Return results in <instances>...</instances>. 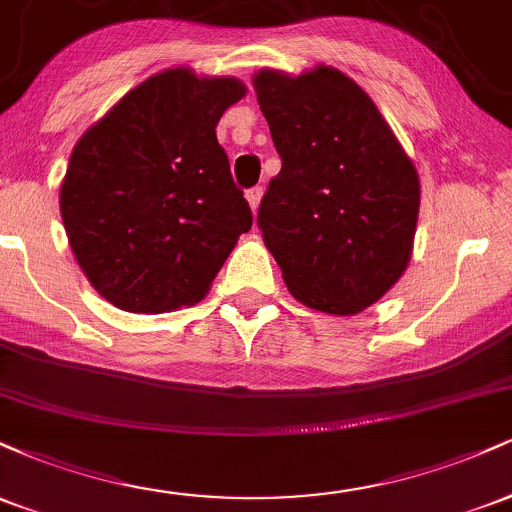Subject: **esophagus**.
Returning a JSON list of instances; mask_svg holds the SVG:
<instances>
[{
  "mask_svg": "<svg viewBox=\"0 0 512 512\" xmlns=\"http://www.w3.org/2000/svg\"><path fill=\"white\" fill-rule=\"evenodd\" d=\"M245 197H248V204L252 211L260 209V202H262V187H252V190L245 192Z\"/></svg>",
  "mask_w": 512,
  "mask_h": 512,
  "instance_id": "1",
  "label": "esophagus"
}]
</instances>
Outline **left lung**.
<instances>
[{"mask_svg":"<svg viewBox=\"0 0 512 512\" xmlns=\"http://www.w3.org/2000/svg\"><path fill=\"white\" fill-rule=\"evenodd\" d=\"M281 170L257 211L291 296L354 315L397 284L411 260L419 175L354 79L317 64L252 76Z\"/></svg>","mask_w":512,"mask_h":512,"instance_id":"obj_1","label":"left lung"}]
</instances>
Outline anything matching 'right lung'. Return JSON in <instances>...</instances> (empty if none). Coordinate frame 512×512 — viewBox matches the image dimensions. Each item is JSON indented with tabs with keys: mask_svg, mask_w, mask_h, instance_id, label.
I'll list each match as a JSON object with an SVG mask.
<instances>
[{
	"mask_svg": "<svg viewBox=\"0 0 512 512\" xmlns=\"http://www.w3.org/2000/svg\"><path fill=\"white\" fill-rule=\"evenodd\" d=\"M245 86L175 67L122 96L69 156L60 211L76 262L127 313L199 303L250 231L216 125Z\"/></svg>",
	"mask_w": 512,
	"mask_h": 512,
	"instance_id": "obj_1",
	"label": "right lung"
}]
</instances>
